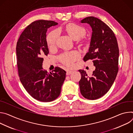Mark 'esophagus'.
<instances>
[{
  "instance_id": "1",
  "label": "esophagus",
  "mask_w": 133,
  "mask_h": 133,
  "mask_svg": "<svg viewBox=\"0 0 133 133\" xmlns=\"http://www.w3.org/2000/svg\"><path fill=\"white\" fill-rule=\"evenodd\" d=\"M73 72V71L71 70H68L66 71V75H70V74H71V73Z\"/></svg>"
}]
</instances>
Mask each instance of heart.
<instances>
[{
	"instance_id": "heart-1",
	"label": "heart",
	"mask_w": 133,
	"mask_h": 133,
	"mask_svg": "<svg viewBox=\"0 0 133 133\" xmlns=\"http://www.w3.org/2000/svg\"><path fill=\"white\" fill-rule=\"evenodd\" d=\"M64 30L71 38L75 40L79 39L85 36L86 31L84 27L76 23H70L62 28L58 29V31ZM58 33L56 31L50 32L46 36V42L49 48H53L56 44ZM80 57V53L78 51L65 52L58 56V58L62 63L67 66H71Z\"/></svg>"
}]
</instances>
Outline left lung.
<instances>
[{
	"label": "left lung",
	"mask_w": 133,
	"mask_h": 133,
	"mask_svg": "<svg viewBox=\"0 0 133 133\" xmlns=\"http://www.w3.org/2000/svg\"><path fill=\"white\" fill-rule=\"evenodd\" d=\"M81 22L89 24L92 30L89 52L83 61L92 60L96 69L91 77L83 70H79L80 90L85 98L95 100L105 95L114 82L118 72L119 48L114 33L104 22L92 16Z\"/></svg>",
	"instance_id": "obj_1"
}]
</instances>
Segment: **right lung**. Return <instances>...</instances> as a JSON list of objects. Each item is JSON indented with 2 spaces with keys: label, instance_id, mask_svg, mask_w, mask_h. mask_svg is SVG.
I'll use <instances>...</instances> for the list:
<instances>
[{
  "label": "right lung",
  "instance_id": "right-lung-1",
  "mask_svg": "<svg viewBox=\"0 0 133 133\" xmlns=\"http://www.w3.org/2000/svg\"><path fill=\"white\" fill-rule=\"evenodd\" d=\"M57 23L38 20L24 29L17 42L16 55L19 79L27 92L34 99L50 102L60 95L66 72L59 67L50 72L42 68L44 55L49 53L46 42L48 29Z\"/></svg>",
  "mask_w": 133,
  "mask_h": 133
}]
</instances>
